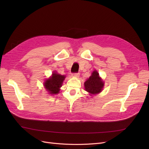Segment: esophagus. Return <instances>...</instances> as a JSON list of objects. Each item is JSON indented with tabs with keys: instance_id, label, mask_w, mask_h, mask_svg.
Instances as JSON below:
<instances>
[{
	"instance_id": "34e87169",
	"label": "esophagus",
	"mask_w": 149,
	"mask_h": 149,
	"mask_svg": "<svg viewBox=\"0 0 149 149\" xmlns=\"http://www.w3.org/2000/svg\"><path fill=\"white\" fill-rule=\"evenodd\" d=\"M79 76V73H73V74H72V76H73V77L78 78Z\"/></svg>"
}]
</instances>
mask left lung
I'll use <instances>...</instances> for the list:
<instances>
[{"label": "left lung", "instance_id": "obj_1", "mask_svg": "<svg viewBox=\"0 0 149 149\" xmlns=\"http://www.w3.org/2000/svg\"><path fill=\"white\" fill-rule=\"evenodd\" d=\"M84 84L86 91L88 92L90 95H93L102 91L104 82L100 77L98 72L96 70H94L91 76L86 81Z\"/></svg>", "mask_w": 149, "mask_h": 149}]
</instances>
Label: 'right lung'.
Returning <instances> with one entry per match:
<instances>
[{"label": "right lung", "mask_w": 149, "mask_h": 149, "mask_svg": "<svg viewBox=\"0 0 149 149\" xmlns=\"http://www.w3.org/2000/svg\"><path fill=\"white\" fill-rule=\"evenodd\" d=\"M65 77V76L61 75L57 73L56 71H54L51 77L45 81L44 86L49 94L53 95L59 93L60 88L61 87Z\"/></svg>", "instance_id": "obj_1"}]
</instances>
